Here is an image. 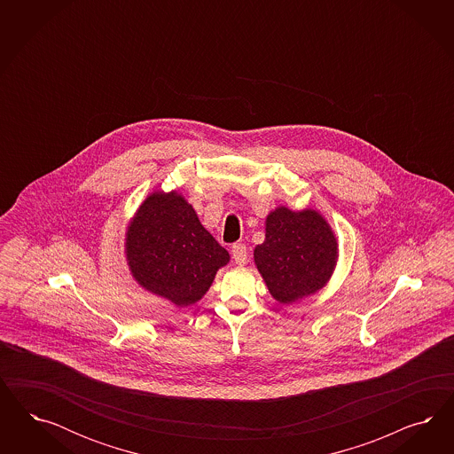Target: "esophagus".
Here are the masks:
<instances>
[{"label": "esophagus", "mask_w": 454, "mask_h": 454, "mask_svg": "<svg viewBox=\"0 0 454 454\" xmlns=\"http://www.w3.org/2000/svg\"><path fill=\"white\" fill-rule=\"evenodd\" d=\"M231 256H233L234 262L243 266L247 260V247L243 243H234L231 247Z\"/></svg>", "instance_id": "obj_1"}]
</instances>
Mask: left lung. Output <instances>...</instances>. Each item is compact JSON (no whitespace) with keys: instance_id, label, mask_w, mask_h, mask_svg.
<instances>
[{"instance_id":"left-lung-1","label":"left lung","mask_w":454,"mask_h":454,"mask_svg":"<svg viewBox=\"0 0 454 454\" xmlns=\"http://www.w3.org/2000/svg\"><path fill=\"white\" fill-rule=\"evenodd\" d=\"M336 238L317 211L278 207L266 218V239L254 262L273 298L283 304L317 293L336 262Z\"/></svg>"}]
</instances>
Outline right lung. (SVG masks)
Wrapping results in <instances>:
<instances>
[{
  "label": "right lung",
  "instance_id": "obj_1",
  "mask_svg": "<svg viewBox=\"0 0 454 454\" xmlns=\"http://www.w3.org/2000/svg\"><path fill=\"white\" fill-rule=\"evenodd\" d=\"M126 256L137 283L176 306L203 298L230 254L176 192H154L128 228Z\"/></svg>",
  "mask_w": 454,
  "mask_h": 454
}]
</instances>
